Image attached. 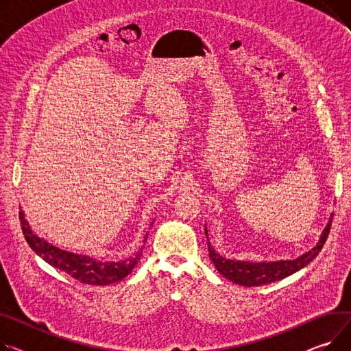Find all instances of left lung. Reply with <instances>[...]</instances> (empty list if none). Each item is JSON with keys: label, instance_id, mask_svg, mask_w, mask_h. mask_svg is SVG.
Segmentation results:
<instances>
[{"label": "left lung", "instance_id": "8db88e82", "mask_svg": "<svg viewBox=\"0 0 351 351\" xmlns=\"http://www.w3.org/2000/svg\"><path fill=\"white\" fill-rule=\"evenodd\" d=\"M333 221V215L324 227L322 236L317 244L308 252L298 256L296 260H281L274 263H252V261H237V260H227L221 256L219 252L215 251L212 244L208 243L207 237V228H204L206 237H207V247L210 260L213 261L217 271L231 282L243 285V287H260L267 285L275 281H281V279L295 274L296 271L306 267L311 261H313L317 254L322 251L326 240L330 232V226Z\"/></svg>", "mask_w": 351, "mask_h": 351}]
</instances>
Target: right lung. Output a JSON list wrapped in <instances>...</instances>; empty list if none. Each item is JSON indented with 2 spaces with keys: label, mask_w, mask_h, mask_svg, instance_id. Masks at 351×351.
Segmentation results:
<instances>
[{
  "label": "right lung",
  "mask_w": 351,
  "mask_h": 351,
  "mask_svg": "<svg viewBox=\"0 0 351 351\" xmlns=\"http://www.w3.org/2000/svg\"><path fill=\"white\" fill-rule=\"evenodd\" d=\"M19 220L23 236H25V240L31 248L49 265L67 272L70 276L83 284L110 285L119 282L128 274H131L139 258H141V250H139L134 258H128L120 263H103L87 255L67 252L35 236L22 210L19 212Z\"/></svg>",
  "instance_id": "1"
}]
</instances>
